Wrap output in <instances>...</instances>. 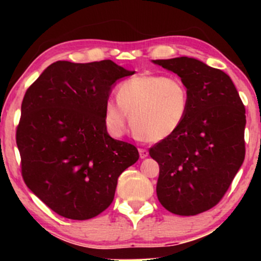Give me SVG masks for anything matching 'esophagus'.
<instances>
[{
	"label": "esophagus",
	"instance_id": "1",
	"mask_svg": "<svg viewBox=\"0 0 261 261\" xmlns=\"http://www.w3.org/2000/svg\"><path fill=\"white\" fill-rule=\"evenodd\" d=\"M139 153H140V157L143 160V158H146L148 155V151H147V149H145V148H140Z\"/></svg>",
	"mask_w": 261,
	"mask_h": 261
}]
</instances>
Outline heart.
<instances>
[{
  "instance_id": "b5f03b06",
  "label": "heart",
  "mask_w": 261,
  "mask_h": 261,
  "mask_svg": "<svg viewBox=\"0 0 261 261\" xmlns=\"http://www.w3.org/2000/svg\"><path fill=\"white\" fill-rule=\"evenodd\" d=\"M190 107V95L180 79L142 74L124 81L118 100L108 99L104 122L113 136H121L131 116L137 136L149 141L168 139L181 126Z\"/></svg>"
}]
</instances>
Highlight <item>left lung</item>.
Returning <instances> with one entry per match:
<instances>
[{"mask_svg": "<svg viewBox=\"0 0 261 261\" xmlns=\"http://www.w3.org/2000/svg\"><path fill=\"white\" fill-rule=\"evenodd\" d=\"M152 62L178 74L190 95L181 126L149 149L157 196L172 214L194 216L220 202L243 164L245 109L223 71L188 56Z\"/></svg>", "mask_w": 261, "mask_h": 261, "instance_id": "8db88e82", "label": "left lung"}]
</instances>
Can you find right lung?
<instances>
[{"mask_svg": "<svg viewBox=\"0 0 261 261\" xmlns=\"http://www.w3.org/2000/svg\"><path fill=\"white\" fill-rule=\"evenodd\" d=\"M110 60L56 61L25 92L17 146L27 187L70 220H89L113 202L118 178L139 160L131 143L114 140L104 122L113 87L131 76Z\"/></svg>", "mask_w": 261, "mask_h": 261, "instance_id": "right-lung-1", "label": "right lung"}]
</instances>
